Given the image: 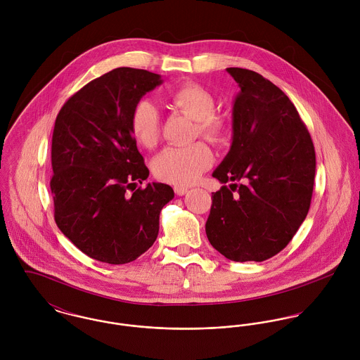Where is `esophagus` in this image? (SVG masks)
I'll use <instances>...</instances> for the list:
<instances>
[{"mask_svg": "<svg viewBox=\"0 0 360 360\" xmlns=\"http://www.w3.org/2000/svg\"><path fill=\"white\" fill-rule=\"evenodd\" d=\"M187 191H188V187H184V186H174V193H176L179 197L187 194Z\"/></svg>", "mask_w": 360, "mask_h": 360, "instance_id": "obj_1", "label": "esophagus"}]
</instances>
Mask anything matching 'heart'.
<instances>
[{
	"instance_id": "1",
	"label": "heart",
	"mask_w": 360,
	"mask_h": 360,
	"mask_svg": "<svg viewBox=\"0 0 360 360\" xmlns=\"http://www.w3.org/2000/svg\"><path fill=\"white\" fill-rule=\"evenodd\" d=\"M167 101L179 112L195 120L194 134L210 141L223 144L229 137L227 122L214 113L213 96L195 83H184L167 94ZM133 139L144 148H154L160 136L159 115L155 105L147 100L134 105L129 119ZM213 155L205 143L198 141L187 147H170L163 150L153 160L154 174L170 184H191L210 167Z\"/></svg>"
}]
</instances>
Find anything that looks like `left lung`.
I'll list each match as a JSON object with an SVG mask.
<instances>
[{
    "label": "left lung",
    "mask_w": 360,
    "mask_h": 360,
    "mask_svg": "<svg viewBox=\"0 0 360 360\" xmlns=\"http://www.w3.org/2000/svg\"><path fill=\"white\" fill-rule=\"evenodd\" d=\"M226 70L240 93L231 148L212 176L233 184L212 193L206 236L230 260L263 262L288 245L308 214L314 147L297 108L277 86L254 70Z\"/></svg>",
    "instance_id": "obj_1"
}]
</instances>
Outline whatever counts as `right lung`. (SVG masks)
<instances>
[{
	"mask_svg": "<svg viewBox=\"0 0 360 360\" xmlns=\"http://www.w3.org/2000/svg\"><path fill=\"white\" fill-rule=\"evenodd\" d=\"M159 75L117 68L87 83L60 108L52 133L50 187L59 230L87 257L123 264L158 237L159 213L173 188L148 183L150 170L130 133L134 105Z\"/></svg>",
	"mask_w": 360,
	"mask_h": 360,
	"instance_id": "right-lung-1",
	"label": "right lung"
}]
</instances>
